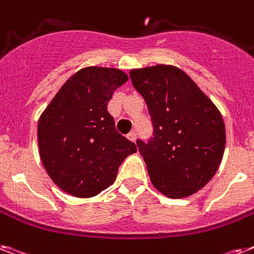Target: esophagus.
<instances>
[{
	"label": "esophagus",
	"mask_w": 254,
	"mask_h": 254,
	"mask_svg": "<svg viewBox=\"0 0 254 254\" xmlns=\"http://www.w3.org/2000/svg\"><path fill=\"white\" fill-rule=\"evenodd\" d=\"M127 139H130L131 142H135V139H137V133L135 131H130V133L127 134Z\"/></svg>",
	"instance_id": "obj_1"
}]
</instances>
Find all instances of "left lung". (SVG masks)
I'll return each instance as SVG.
<instances>
[{"mask_svg":"<svg viewBox=\"0 0 254 254\" xmlns=\"http://www.w3.org/2000/svg\"><path fill=\"white\" fill-rule=\"evenodd\" d=\"M129 74L154 125L148 143L137 141L152 185L170 198L194 194L223 159L226 127L219 109L176 66L160 64Z\"/></svg>","mask_w":254,"mask_h":254,"instance_id":"obj_1","label":"left lung"}]
</instances>
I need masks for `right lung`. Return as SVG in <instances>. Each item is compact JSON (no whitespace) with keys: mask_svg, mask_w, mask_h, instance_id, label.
<instances>
[{"mask_svg":"<svg viewBox=\"0 0 254 254\" xmlns=\"http://www.w3.org/2000/svg\"><path fill=\"white\" fill-rule=\"evenodd\" d=\"M129 79L115 67L87 66L63 84L38 123L39 154L61 190L78 198L99 194L116 180L119 167L137 146L123 137L107 111Z\"/></svg>","mask_w":254,"mask_h":254,"instance_id":"obj_1","label":"right lung"}]
</instances>
